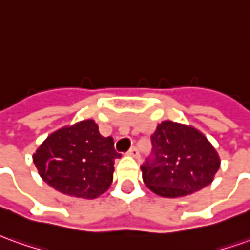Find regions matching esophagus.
<instances>
[{"label": "esophagus", "mask_w": 250, "mask_h": 250, "mask_svg": "<svg viewBox=\"0 0 250 250\" xmlns=\"http://www.w3.org/2000/svg\"><path fill=\"white\" fill-rule=\"evenodd\" d=\"M128 155L129 156H133V158H139L140 156V154H139V149L136 147H132L128 151Z\"/></svg>", "instance_id": "esophagus-1"}]
</instances>
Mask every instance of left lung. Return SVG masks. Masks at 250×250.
Segmentation results:
<instances>
[{"mask_svg":"<svg viewBox=\"0 0 250 250\" xmlns=\"http://www.w3.org/2000/svg\"><path fill=\"white\" fill-rule=\"evenodd\" d=\"M152 152L142 165L143 181L162 197H182L209 185L220 159L193 126L163 121L151 136Z\"/></svg>","mask_w":250,"mask_h":250,"instance_id":"obj_1","label":"left lung"}]
</instances>
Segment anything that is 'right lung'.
<instances>
[{"instance_id":"1","label":"right lung","mask_w":250,"mask_h":250,"mask_svg":"<svg viewBox=\"0 0 250 250\" xmlns=\"http://www.w3.org/2000/svg\"><path fill=\"white\" fill-rule=\"evenodd\" d=\"M118 158L113 137H103L94 120L58 129L32 156L47 185L82 199H96L107 190Z\"/></svg>"}]
</instances>
